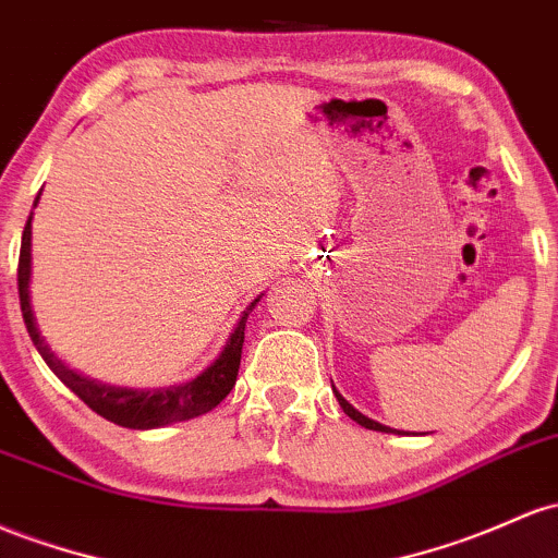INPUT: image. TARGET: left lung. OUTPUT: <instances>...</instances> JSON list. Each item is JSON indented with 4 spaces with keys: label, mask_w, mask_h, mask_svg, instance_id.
Segmentation results:
<instances>
[{
    "label": "left lung",
    "mask_w": 558,
    "mask_h": 558,
    "mask_svg": "<svg viewBox=\"0 0 558 558\" xmlns=\"http://www.w3.org/2000/svg\"><path fill=\"white\" fill-rule=\"evenodd\" d=\"M330 387H333V381H330ZM333 395H336V400H339L341 410H344V413L349 415V418L354 421V424H360V426H365V428H373V432H387V434H395V428H389V426L378 424V421H373V418H368V415H363V413H360L357 408H352V405H349V402L344 400V397L339 395V389H336V387H333ZM397 434H400V432H397Z\"/></svg>",
    "instance_id": "1"
}]
</instances>
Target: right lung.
I'll use <instances>...</instances> for the list:
<instances>
[{"instance_id":"1","label":"right lung","mask_w":558,"mask_h":558,"mask_svg":"<svg viewBox=\"0 0 558 558\" xmlns=\"http://www.w3.org/2000/svg\"><path fill=\"white\" fill-rule=\"evenodd\" d=\"M41 195V193H39ZM39 195L34 201V209L39 204ZM31 211L26 228H23V241H21V262H17V293H21V310L23 320H26L28 336L34 341L36 352L41 354L50 371L60 381L69 387L73 395L82 402L95 410L102 418L113 421V424L126 426V428H158L177 424V421H190L195 415L209 413L211 408H217L225 397L230 395V389L235 387L238 378V365H241V352H243V339H246V320L251 310L256 307L254 299L246 310H243L241 320L232 328L230 339L225 341L222 352L217 354V360L204 368L195 378L182 384H171V387H156V389H132V387H110V384L95 381V378L84 376V373L69 368L58 354L52 352L50 344L41 336L39 326H36L34 307H31Z\"/></svg>"}]
</instances>
